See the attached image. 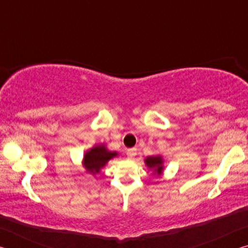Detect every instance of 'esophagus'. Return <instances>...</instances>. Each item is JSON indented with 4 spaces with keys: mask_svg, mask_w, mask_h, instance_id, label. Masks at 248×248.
<instances>
[{
    "mask_svg": "<svg viewBox=\"0 0 248 248\" xmlns=\"http://www.w3.org/2000/svg\"><path fill=\"white\" fill-rule=\"evenodd\" d=\"M127 155H128V157L133 158V157L137 155V149H136V148L128 149V150H127Z\"/></svg>",
    "mask_w": 248,
    "mask_h": 248,
    "instance_id": "obj_1",
    "label": "esophagus"
}]
</instances>
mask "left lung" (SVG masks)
Listing matches in <instances>:
<instances>
[{
	"instance_id": "obj_1",
	"label": "left lung",
	"mask_w": 248,
	"mask_h": 248,
	"mask_svg": "<svg viewBox=\"0 0 248 248\" xmlns=\"http://www.w3.org/2000/svg\"><path fill=\"white\" fill-rule=\"evenodd\" d=\"M146 165H148L150 169H154V170L156 171L157 174L162 173L163 166H162V157L161 156H150L146 157L145 159Z\"/></svg>"
}]
</instances>
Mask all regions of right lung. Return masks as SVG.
Instances as JSON below:
<instances>
[{"mask_svg":"<svg viewBox=\"0 0 248 248\" xmlns=\"http://www.w3.org/2000/svg\"><path fill=\"white\" fill-rule=\"evenodd\" d=\"M116 152H109L104 146H95L84 156V165L87 171L91 173H98L99 170L110 159L116 156Z\"/></svg>","mask_w":248,"mask_h":248,"instance_id":"right-lung-1","label":"right lung"}]
</instances>
